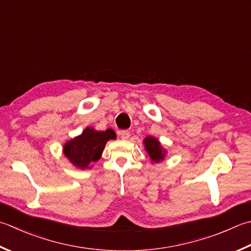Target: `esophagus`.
Returning <instances> with one entry per match:
<instances>
[{"instance_id": "obj_1", "label": "esophagus", "mask_w": 251, "mask_h": 251, "mask_svg": "<svg viewBox=\"0 0 251 251\" xmlns=\"http://www.w3.org/2000/svg\"><path fill=\"white\" fill-rule=\"evenodd\" d=\"M120 136L122 139H128L129 136H130V132L128 130H122L120 132Z\"/></svg>"}]
</instances>
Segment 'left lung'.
Wrapping results in <instances>:
<instances>
[{"label":"left lung","mask_w":251,"mask_h":251,"mask_svg":"<svg viewBox=\"0 0 251 251\" xmlns=\"http://www.w3.org/2000/svg\"><path fill=\"white\" fill-rule=\"evenodd\" d=\"M146 150L148 151L150 159L153 162H160L164 159L165 151L161 148L159 140H156L153 137H147L144 141Z\"/></svg>","instance_id":"left-lung-1"}]
</instances>
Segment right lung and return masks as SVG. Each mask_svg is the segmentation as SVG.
Here are the masks:
<instances>
[{
	"label": "right lung",
	"instance_id": "add662e5",
	"mask_svg": "<svg viewBox=\"0 0 251 251\" xmlns=\"http://www.w3.org/2000/svg\"><path fill=\"white\" fill-rule=\"evenodd\" d=\"M115 138L116 135L112 129L97 131L92 128H86L80 136L66 142L64 146V154L77 168L88 169L90 163L101 158L107 140Z\"/></svg>",
	"mask_w": 251,
	"mask_h": 251
}]
</instances>
